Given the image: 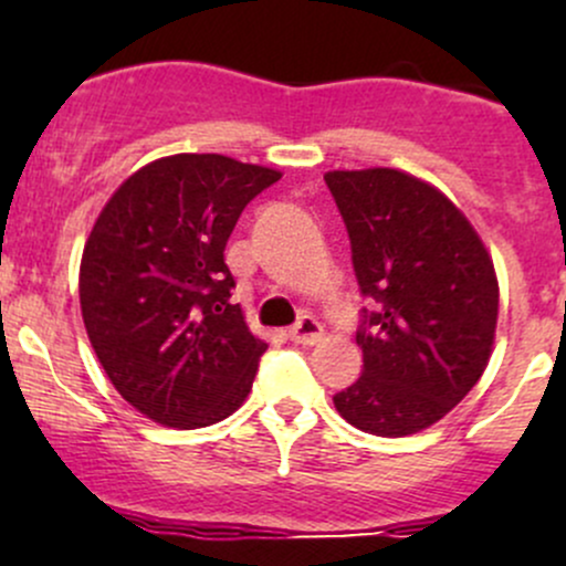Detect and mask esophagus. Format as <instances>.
Segmentation results:
<instances>
[{"label": "esophagus", "mask_w": 566, "mask_h": 566, "mask_svg": "<svg viewBox=\"0 0 566 566\" xmlns=\"http://www.w3.org/2000/svg\"><path fill=\"white\" fill-rule=\"evenodd\" d=\"M287 335L292 343H301V346H314V343L322 340L324 329H322V324L314 319V316H303L295 327H290Z\"/></svg>", "instance_id": "1"}]
</instances>
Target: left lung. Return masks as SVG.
I'll use <instances>...</instances> for the list:
<instances>
[{
  "label": "left lung",
  "instance_id": "8db88e82",
  "mask_svg": "<svg viewBox=\"0 0 566 566\" xmlns=\"http://www.w3.org/2000/svg\"><path fill=\"white\" fill-rule=\"evenodd\" d=\"M350 239L365 297L359 380L333 396L337 412L375 437L433 426L482 378L497 324L490 252L444 193L412 175H324Z\"/></svg>",
  "mask_w": 566,
  "mask_h": 566
}]
</instances>
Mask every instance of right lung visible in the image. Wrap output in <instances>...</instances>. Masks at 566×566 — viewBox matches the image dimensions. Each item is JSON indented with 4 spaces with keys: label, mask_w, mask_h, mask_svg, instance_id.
I'll return each instance as SVG.
<instances>
[{
    "label": "right lung",
    "mask_w": 566,
    "mask_h": 566,
    "mask_svg": "<svg viewBox=\"0 0 566 566\" xmlns=\"http://www.w3.org/2000/svg\"><path fill=\"white\" fill-rule=\"evenodd\" d=\"M282 172L220 154L140 167L97 216L80 303L122 399L172 428H205L247 399L265 343L247 329L223 250L239 216Z\"/></svg>",
    "instance_id": "1"
}]
</instances>
